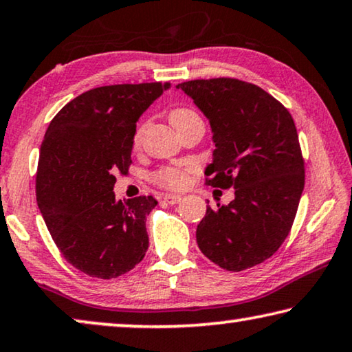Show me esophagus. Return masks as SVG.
<instances>
[{
	"label": "esophagus",
	"mask_w": 352,
	"mask_h": 352,
	"mask_svg": "<svg viewBox=\"0 0 352 352\" xmlns=\"http://www.w3.org/2000/svg\"><path fill=\"white\" fill-rule=\"evenodd\" d=\"M164 199L168 204H177L182 199V197H181V195H176V193H166V195H164Z\"/></svg>",
	"instance_id": "obj_1"
}]
</instances>
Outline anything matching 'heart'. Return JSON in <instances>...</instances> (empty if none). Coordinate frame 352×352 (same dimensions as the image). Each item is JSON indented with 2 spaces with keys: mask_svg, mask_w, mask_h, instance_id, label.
<instances>
[{
  "mask_svg": "<svg viewBox=\"0 0 352 352\" xmlns=\"http://www.w3.org/2000/svg\"><path fill=\"white\" fill-rule=\"evenodd\" d=\"M197 118H199V116L193 110H190V108H176V110L171 111L170 122L173 124V127H177V126H181V124H186L192 120H197ZM143 133H144V126H140L133 137L135 148H138V146L142 144ZM192 171H193V166H188V165L166 166V168H162L160 171L155 173L154 179L165 187L182 188L187 186L188 179H190Z\"/></svg>",
  "mask_w": 352,
  "mask_h": 352,
  "instance_id": "heart-1",
  "label": "heart"
}]
</instances>
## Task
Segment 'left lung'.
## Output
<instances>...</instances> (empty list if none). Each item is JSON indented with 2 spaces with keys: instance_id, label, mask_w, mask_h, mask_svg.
I'll list each match as a JSON object with an SVG mask.
<instances>
[{
  "instance_id": "1",
  "label": "left lung",
  "mask_w": 352,
  "mask_h": 352,
  "mask_svg": "<svg viewBox=\"0 0 352 352\" xmlns=\"http://www.w3.org/2000/svg\"><path fill=\"white\" fill-rule=\"evenodd\" d=\"M176 89L209 121L215 149L206 182L234 188L230 204L208 206L197 228L199 250L232 272L256 266L283 244L304 192L293 118L266 91L236 78L192 80Z\"/></svg>"
}]
</instances>
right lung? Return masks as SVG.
<instances>
[{
    "instance_id": "1",
    "label": "right lung",
    "mask_w": 352,
    "mask_h": 352,
    "mask_svg": "<svg viewBox=\"0 0 352 352\" xmlns=\"http://www.w3.org/2000/svg\"><path fill=\"white\" fill-rule=\"evenodd\" d=\"M165 83L100 86L75 97L53 118L41 144L36 198L59 252L89 277L116 278L149 245L153 197L118 201L140 116L170 88Z\"/></svg>"
}]
</instances>
